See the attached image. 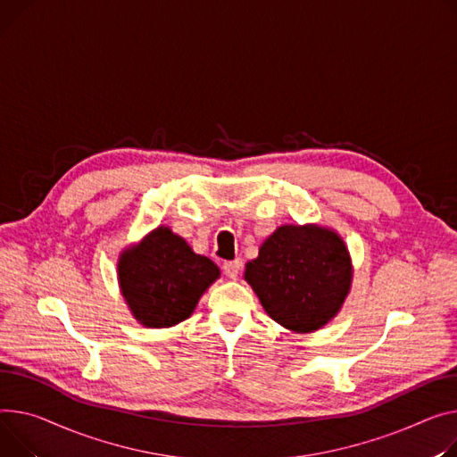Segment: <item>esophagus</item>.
<instances>
[{"instance_id": "esophagus-1", "label": "esophagus", "mask_w": 457, "mask_h": 457, "mask_svg": "<svg viewBox=\"0 0 457 457\" xmlns=\"http://www.w3.org/2000/svg\"><path fill=\"white\" fill-rule=\"evenodd\" d=\"M224 273L228 279H237L240 273V261H228L224 262Z\"/></svg>"}]
</instances>
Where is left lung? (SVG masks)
I'll return each mask as SVG.
<instances>
[{"mask_svg": "<svg viewBox=\"0 0 457 457\" xmlns=\"http://www.w3.org/2000/svg\"><path fill=\"white\" fill-rule=\"evenodd\" d=\"M245 279L266 314L307 334L338 316L351 292L353 261L345 240L327 226L285 224L246 262Z\"/></svg>", "mask_w": 457, "mask_h": 457, "instance_id": "left-lung-1", "label": "left lung"}]
</instances>
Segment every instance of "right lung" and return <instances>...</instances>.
Here are the masks:
<instances>
[{
  "label": "right lung",
  "instance_id": "obj_1",
  "mask_svg": "<svg viewBox=\"0 0 457 457\" xmlns=\"http://www.w3.org/2000/svg\"><path fill=\"white\" fill-rule=\"evenodd\" d=\"M219 278L220 268L195 253L169 226L148 231L117 261L120 294L132 316L148 328H169L187 320Z\"/></svg>",
  "mask_w": 457,
  "mask_h": 457
}]
</instances>
